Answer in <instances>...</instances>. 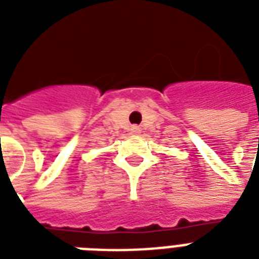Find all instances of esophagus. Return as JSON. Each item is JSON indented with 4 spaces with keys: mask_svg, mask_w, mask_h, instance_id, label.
Instances as JSON below:
<instances>
[{
    "mask_svg": "<svg viewBox=\"0 0 259 259\" xmlns=\"http://www.w3.org/2000/svg\"><path fill=\"white\" fill-rule=\"evenodd\" d=\"M132 133L133 134L140 133V127H138V126H133V127H132Z\"/></svg>",
    "mask_w": 259,
    "mask_h": 259,
    "instance_id": "34e87169",
    "label": "esophagus"
}]
</instances>
